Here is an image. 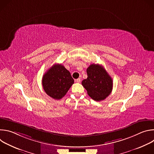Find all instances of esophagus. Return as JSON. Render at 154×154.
<instances>
[{"label": "esophagus", "instance_id": "esophagus-1", "mask_svg": "<svg viewBox=\"0 0 154 154\" xmlns=\"http://www.w3.org/2000/svg\"><path fill=\"white\" fill-rule=\"evenodd\" d=\"M80 81H81V80H80V78H79V79H76V80H75V82H77V83H80Z\"/></svg>", "mask_w": 154, "mask_h": 154}]
</instances>
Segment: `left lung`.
<instances>
[{"label":"left lung","instance_id":"left-lung-1","mask_svg":"<svg viewBox=\"0 0 154 154\" xmlns=\"http://www.w3.org/2000/svg\"><path fill=\"white\" fill-rule=\"evenodd\" d=\"M88 77L82 84L93 100L101 101L112 93L113 80L102 66L92 64L87 68Z\"/></svg>","mask_w":154,"mask_h":154}]
</instances>
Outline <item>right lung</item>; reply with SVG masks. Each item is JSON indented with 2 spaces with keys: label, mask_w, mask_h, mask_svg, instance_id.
<instances>
[{
  "label": "right lung",
  "mask_w": 154,
  "mask_h": 154,
  "mask_svg": "<svg viewBox=\"0 0 154 154\" xmlns=\"http://www.w3.org/2000/svg\"><path fill=\"white\" fill-rule=\"evenodd\" d=\"M74 82L69 71L61 64H54L44 74L42 80L46 93L56 100L63 97Z\"/></svg>",
  "instance_id": "1"
}]
</instances>
